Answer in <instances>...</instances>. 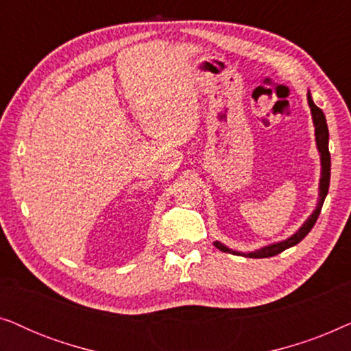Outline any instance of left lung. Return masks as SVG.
Masks as SVG:
<instances>
[{
  "instance_id": "left-lung-1",
  "label": "left lung",
  "mask_w": 351,
  "mask_h": 351,
  "mask_svg": "<svg viewBox=\"0 0 351 351\" xmlns=\"http://www.w3.org/2000/svg\"><path fill=\"white\" fill-rule=\"evenodd\" d=\"M306 100H308L310 110H311V118H313V124H315V141H316V148L319 152V158H321V179H319V198H318V204H316V209L311 213L308 219L305 220L304 225L297 230V232L289 237L287 239H282V241L268 244V246H263L261 249L254 252H239V251H233L222 244L220 241H214V246L220 249L222 252H230V254H237V256H244V257H252V258H263V257H273L276 254H280L282 251H286L287 247L295 246L299 244L302 239H304L306 234L310 233V230L313 228V225L318 220V215L321 213V208H323V203L328 196L329 191V180H330V153H329V129H328V123H326V117L323 113V110L318 108L311 99V94L308 90L306 94Z\"/></svg>"
}]
</instances>
